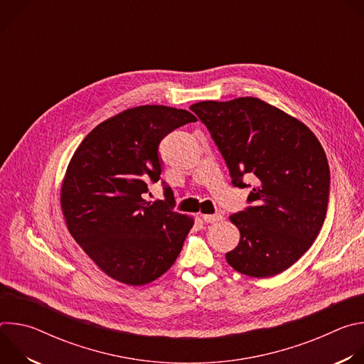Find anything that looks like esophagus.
<instances>
[{"mask_svg":"<svg viewBox=\"0 0 364 364\" xmlns=\"http://www.w3.org/2000/svg\"><path fill=\"white\" fill-rule=\"evenodd\" d=\"M201 218L205 223H216V222L223 220V216L219 215V213H216V215H203Z\"/></svg>","mask_w":364,"mask_h":364,"instance_id":"1","label":"esophagus"}]
</instances>
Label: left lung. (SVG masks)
<instances>
[{
	"instance_id": "obj_1",
	"label": "left lung",
	"mask_w": 364,
	"mask_h": 364,
	"mask_svg": "<svg viewBox=\"0 0 364 364\" xmlns=\"http://www.w3.org/2000/svg\"><path fill=\"white\" fill-rule=\"evenodd\" d=\"M190 109L222 152L232 184L252 187L249 205L230 216L240 242L226 253L228 264L255 278L281 274L314 243L326 220L330 168L320 141L257 97L204 100Z\"/></svg>"
}]
</instances>
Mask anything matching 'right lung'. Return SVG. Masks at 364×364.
Listing matches in <instances>:
<instances>
[{"instance_id": "obj_1", "label": "right lung", "mask_w": 364, "mask_h": 364, "mask_svg": "<svg viewBox=\"0 0 364 364\" xmlns=\"http://www.w3.org/2000/svg\"><path fill=\"white\" fill-rule=\"evenodd\" d=\"M196 121L186 109L136 107L99 124L75 151L63 180L62 210L73 239L111 278L145 285L180 255L193 219L174 210L166 181L164 200L151 203L142 196L161 178L160 142Z\"/></svg>"}]
</instances>
